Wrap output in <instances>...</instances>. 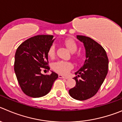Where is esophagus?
Returning a JSON list of instances; mask_svg holds the SVG:
<instances>
[{
    "instance_id": "obj_1",
    "label": "esophagus",
    "mask_w": 122,
    "mask_h": 122,
    "mask_svg": "<svg viewBox=\"0 0 122 122\" xmlns=\"http://www.w3.org/2000/svg\"><path fill=\"white\" fill-rule=\"evenodd\" d=\"M58 77L60 78H63V79H67L69 78L67 76H63V75H59Z\"/></svg>"
}]
</instances>
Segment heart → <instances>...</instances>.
Segmentation results:
<instances>
[{
  "label": "heart",
  "mask_w": 122,
  "mask_h": 122,
  "mask_svg": "<svg viewBox=\"0 0 122 122\" xmlns=\"http://www.w3.org/2000/svg\"><path fill=\"white\" fill-rule=\"evenodd\" d=\"M63 43L67 48L71 52H74L77 49L76 43L71 38H67L63 41ZM48 55L52 58L55 54V46L52 44L48 49ZM52 68L56 72L61 74H66L69 72L73 68V64L70 62H66L63 61H58L53 62L52 64Z\"/></svg>",
  "instance_id": "obj_1"
}]
</instances>
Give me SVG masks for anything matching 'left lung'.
<instances>
[{"label": "left lung", "mask_w": 122, "mask_h": 122, "mask_svg": "<svg viewBox=\"0 0 122 122\" xmlns=\"http://www.w3.org/2000/svg\"><path fill=\"white\" fill-rule=\"evenodd\" d=\"M76 38L84 44L85 60L82 66L75 72L77 76L73 79L76 85L69 90V93L75 99L85 101L98 92L108 73L109 61L106 51L99 43L83 35H77Z\"/></svg>", "instance_id": "obj_1"}]
</instances>
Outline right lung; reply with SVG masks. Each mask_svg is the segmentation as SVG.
<instances>
[{
    "instance_id": "1",
    "label": "right lung",
    "mask_w": 122,
    "mask_h": 122,
    "mask_svg": "<svg viewBox=\"0 0 122 122\" xmlns=\"http://www.w3.org/2000/svg\"><path fill=\"white\" fill-rule=\"evenodd\" d=\"M53 35H40L21 43L15 54L14 71L18 82L25 94L40 97L49 93L58 75L52 71L44 75L42 69L49 70L48 49L53 43Z\"/></svg>"
}]
</instances>
